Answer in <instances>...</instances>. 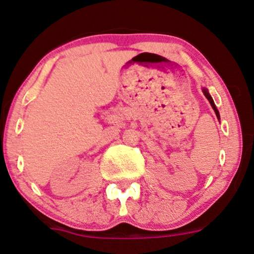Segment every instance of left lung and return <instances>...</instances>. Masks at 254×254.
Returning a JSON list of instances; mask_svg holds the SVG:
<instances>
[{
	"mask_svg": "<svg viewBox=\"0 0 254 254\" xmlns=\"http://www.w3.org/2000/svg\"><path fill=\"white\" fill-rule=\"evenodd\" d=\"M202 92H203V94H204V97H206L207 99L209 100L210 105H212L213 110H214V112H215L216 117L220 118V115H219V111H218V109H216V106H215V104H214V100H213V98L210 97V94H209V92H208V90H207V88H202Z\"/></svg>",
	"mask_w": 254,
	"mask_h": 254,
	"instance_id": "obj_1",
	"label": "left lung"
}]
</instances>
